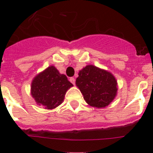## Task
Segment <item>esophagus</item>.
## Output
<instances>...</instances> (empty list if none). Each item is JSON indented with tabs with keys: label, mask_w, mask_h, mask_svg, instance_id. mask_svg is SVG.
I'll return each instance as SVG.
<instances>
[{
	"label": "esophagus",
	"mask_w": 153,
	"mask_h": 153,
	"mask_svg": "<svg viewBox=\"0 0 153 153\" xmlns=\"http://www.w3.org/2000/svg\"><path fill=\"white\" fill-rule=\"evenodd\" d=\"M70 82H71V83H73V84H75V78H74V77H70Z\"/></svg>",
	"instance_id": "esophagus-1"
}]
</instances>
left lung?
Listing matches in <instances>:
<instances>
[{
    "mask_svg": "<svg viewBox=\"0 0 153 153\" xmlns=\"http://www.w3.org/2000/svg\"><path fill=\"white\" fill-rule=\"evenodd\" d=\"M76 85L90 106L106 107L117 96V81L111 73L88 65L79 70Z\"/></svg>",
    "mask_w": 153,
    "mask_h": 153,
    "instance_id": "left-lung-1",
    "label": "left lung"
}]
</instances>
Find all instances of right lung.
<instances>
[{
	"label": "right lung",
	"instance_id": "right-lung-1",
	"mask_svg": "<svg viewBox=\"0 0 153 153\" xmlns=\"http://www.w3.org/2000/svg\"><path fill=\"white\" fill-rule=\"evenodd\" d=\"M73 84L53 66L36 75L31 83V95L39 105L52 109L63 102L65 94Z\"/></svg>",
	"mask_w": 153,
	"mask_h": 153
}]
</instances>
